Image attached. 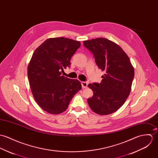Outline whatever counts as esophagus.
Returning a JSON list of instances; mask_svg holds the SVG:
<instances>
[{"label":"esophagus","mask_w":158,"mask_h":158,"mask_svg":"<svg viewBox=\"0 0 158 158\" xmlns=\"http://www.w3.org/2000/svg\"><path fill=\"white\" fill-rule=\"evenodd\" d=\"M81 84H82V87L83 88L87 87L88 83L87 82H81Z\"/></svg>","instance_id":"obj_1"}]
</instances>
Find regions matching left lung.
<instances>
[{"label":"left lung","mask_w":158,"mask_h":158,"mask_svg":"<svg viewBox=\"0 0 158 158\" xmlns=\"http://www.w3.org/2000/svg\"><path fill=\"white\" fill-rule=\"evenodd\" d=\"M91 52L98 68L105 73L100 84H89L93 91L88 99L90 108L99 115L116 111L128 97L135 75L134 68L127 54L117 44L105 38L84 41Z\"/></svg>","instance_id":"left-lung-1"}]
</instances>
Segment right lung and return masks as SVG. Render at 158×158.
Returning <instances> with one entry per match:
<instances>
[{"mask_svg": "<svg viewBox=\"0 0 158 158\" xmlns=\"http://www.w3.org/2000/svg\"><path fill=\"white\" fill-rule=\"evenodd\" d=\"M80 46V42L71 39L49 38L31 57L27 71L30 86L37 104L48 113L58 114L65 111L82 88L78 80L62 75Z\"/></svg>", "mask_w": 158, "mask_h": 158, "instance_id": "right-lung-1", "label": "right lung"}]
</instances>
